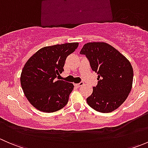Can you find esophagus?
I'll return each instance as SVG.
<instances>
[{
	"label": "esophagus",
	"instance_id": "esophagus-1",
	"mask_svg": "<svg viewBox=\"0 0 148 148\" xmlns=\"http://www.w3.org/2000/svg\"><path fill=\"white\" fill-rule=\"evenodd\" d=\"M83 84H84V82H79V84H76L75 86H77V87H79V86H82Z\"/></svg>",
	"mask_w": 148,
	"mask_h": 148
}]
</instances>
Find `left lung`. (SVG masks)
Masks as SVG:
<instances>
[{
    "label": "left lung",
    "mask_w": 148,
    "mask_h": 148,
    "mask_svg": "<svg viewBox=\"0 0 148 148\" xmlns=\"http://www.w3.org/2000/svg\"><path fill=\"white\" fill-rule=\"evenodd\" d=\"M80 54L86 56L92 69L98 74V83L86 99L96 111L108 113L125 101L130 92L133 69L130 62L117 49L104 42L84 44Z\"/></svg>",
    "instance_id": "8db88e82"
}]
</instances>
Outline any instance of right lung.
Wrapping results in <instances>:
<instances>
[{"label":"right lung","instance_id":"add662e5","mask_svg":"<svg viewBox=\"0 0 148 148\" xmlns=\"http://www.w3.org/2000/svg\"><path fill=\"white\" fill-rule=\"evenodd\" d=\"M78 43L46 46L27 61L21 74L24 95L35 108L44 112H53L67 104L74 84L56 80L64 71L67 56L78 47Z\"/></svg>","mask_w":148,"mask_h":148}]
</instances>
